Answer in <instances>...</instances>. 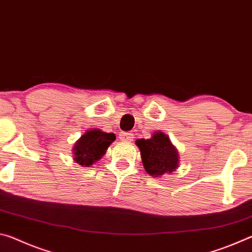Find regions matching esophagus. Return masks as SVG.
Wrapping results in <instances>:
<instances>
[{"instance_id": "esophagus-1", "label": "esophagus", "mask_w": 252, "mask_h": 252, "mask_svg": "<svg viewBox=\"0 0 252 252\" xmlns=\"http://www.w3.org/2000/svg\"><path fill=\"white\" fill-rule=\"evenodd\" d=\"M120 138L121 141H125V142H131L132 140H133V134L132 133H129V132H122V133H120Z\"/></svg>"}]
</instances>
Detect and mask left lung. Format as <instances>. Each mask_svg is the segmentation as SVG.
<instances>
[{
    "label": "left lung",
    "mask_w": 252,
    "mask_h": 252,
    "mask_svg": "<svg viewBox=\"0 0 252 252\" xmlns=\"http://www.w3.org/2000/svg\"><path fill=\"white\" fill-rule=\"evenodd\" d=\"M135 144L140 149L143 168L150 176L159 178L179 167V152L163 132H153L150 139H138Z\"/></svg>",
    "instance_id": "obj_1"
}]
</instances>
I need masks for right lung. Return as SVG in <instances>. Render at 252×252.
<instances>
[{
	"label": "right lung",
	"instance_id": "right-lung-1",
	"mask_svg": "<svg viewBox=\"0 0 252 252\" xmlns=\"http://www.w3.org/2000/svg\"><path fill=\"white\" fill-rule=\"evenodd\" d=\"M116 141L114 133H108L99 129L87 130L74 143L73 160L83 167H91L105 155L110 144Z\"/></svg>",
	"mask_w": 252,
	"mask_h": 252
}]
</instances>
